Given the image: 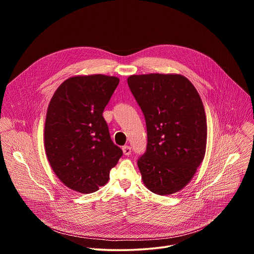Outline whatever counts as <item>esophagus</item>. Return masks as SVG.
I'll use <instances>...</instances> for the list:
<instances>
[{
    "mask_svg": "<svg viewBox=\"0 0 254 254\" xmlns=\"http://www.w3.org/2000/svg\"><path fill=\"white\" fill-rule=\"evenodd\" d=\"M123 152H124V154H125L126 156H128V155H130V153H131V149H130V147H128V146H125V147H123Z\"/></svg>",
    "mask_w": 254,
    "mask_h": 254,
    "instance_id": "34e87169",
    "label": "esophagus"
}]
</instances>
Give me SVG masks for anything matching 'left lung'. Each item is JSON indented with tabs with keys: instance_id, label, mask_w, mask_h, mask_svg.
<instances>
[{
	"instance_id": "8db88e82",
	"label": "left lung",
	"mask_w": 254,
	"mask_h": 254,
	"mask_svg": "<svg viewBox=\"0 0 254 254\" xmlns=\"http://www.w3.org/2000/svg\"><path fill=\"white\" fill-rule=\"evenodd\" d=\"M127 84L147 125V151L137 161L142 182L158 195L179 192L205 157L207 122L202 99L181 74L130 75Z\"/></svg>"
}]
</instances>
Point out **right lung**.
<instances>
[{
    "label": "right lung",
    "instance_id": "right-lung-1",
    "mask_svg": "<svg viewBox=\"0 0 254 254\" xmlns=\"http://www.w3.org/2000/svg\"><path fill=\"white\" fill-rule=\"evenodd\" d=\"M116 76L77 75L54 92L46 114L44 148L57 178L82 194L97 191L123 156L102 117L119 85Z\"/></svg>",
    "mask_w": 254,
    "mask_h": 254
}]
</instances>
